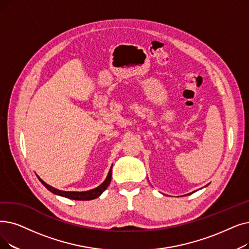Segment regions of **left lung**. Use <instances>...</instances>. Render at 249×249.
Returning <instances> with one entry per match:
<instances>
[{"mask_svg": "<svg viewBox=\"0 0 249 249\" xmlns=\"http://www.w3.org/2000/svg\"><path fill=\"white\" fill-rule=\"evenodd\" d=\"M209 185V184H208ZM191 193H193V192H191ZM191 193H188V194H191ZM186 196H187V194H186Z\"/></svg>", "mask_w": 249, "mask_h": 249, "instance_id": "1", "label": "left lung"}]
</instances>
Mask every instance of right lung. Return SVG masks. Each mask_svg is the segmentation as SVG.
Listing matches in <instances>:
<instances>
[{
  "instance_id": "obj_1",
  "label": "right lung",
  "mask_w": 249,
  "mask_h": 249,
  "mask_svg": "<svg viewBox=\"0 0 249 249\" xmlns=\"http://www.w3.org/2000/svg\"><path fill=\"white\" fill-rule=\"evenodd\" d=\"M112 167H113V165L111 166V169H110L109 173H107V176L105 179V181L102 183V184L98 187H95V188L90 189V190H88V191H64V190H59L57 188H53L51 185L47 184V183L44 180H41L37 175L36 176L39 179V181L41 182V184L44 185L48 190H50L52 193L56 194V196H60L66 197V198H69V199H74V200H91V199L99 197L101 194L107 188V186H109L111 179H112Z\"/></svg>"
}]
</instances>
